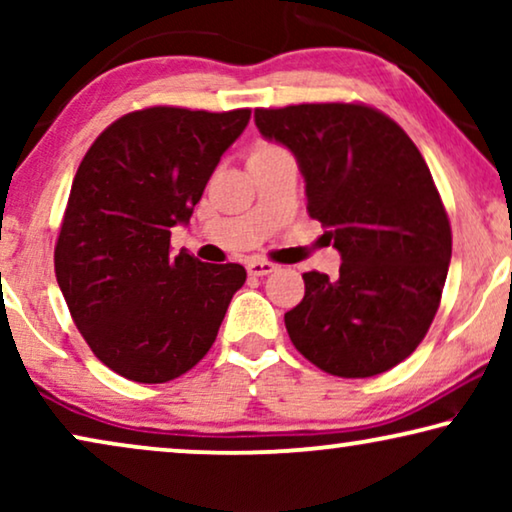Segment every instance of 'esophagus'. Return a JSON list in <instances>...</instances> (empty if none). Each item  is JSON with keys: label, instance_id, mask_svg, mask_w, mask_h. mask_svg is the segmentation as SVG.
<instances>
[{"label": "esophagus", "instance_id": "1", "mask_svg": "<svg viewBox=\"0 0 512 512\" xmlns=\"http://www.w3.org/2000/svg\"><path fill=\"white\" fill-rule=\"evenodd\" d=\"M277 265L270 263V261H258V258H254V261L247 263V272L249 275L254 277H263V275H270V272H275Z\"/></svg>", "mask_w": 512, "mask_h": 512}]
</instances>
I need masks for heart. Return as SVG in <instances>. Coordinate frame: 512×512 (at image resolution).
I'll return each mask as SVG.
<instances>
[{"label":"heart","mask_w":512,"mask_h":512,"mask_svg":"<svg viewBox=\"0 0 512 512\" xmlns=\"http://www.w3.org/2000/svg\"><path fill=\"white\" fill-rule=\"evenodd\" d=\"M263 146H268V144H263Z\"/></svg>","instance_id":"heart-1"}]
</instances>
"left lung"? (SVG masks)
Wrapping results in <instances>:
<instances>
[{"mask_svg":"<svg viewBox=\"0 0 512 512\" xmlns=\"http://www.w3.org/2000/svg\"><path fill=\"white\" fill-rule=\"evenodd\" d=\"M254 118L296 156L307 212L342 256L338 277L303 275L305 298L284 314L291 342L338 377L398 366L429 331L452 258L429 165L401 125L368 104H291Z\"/></svg>","mask_w":512,"mask_h":512,"instance_id":"left-lung-1","label":"left lung"}]
</instances>
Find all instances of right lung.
<instances>
[{"mask_svg":"<svg viewBox=\"0 0 512 512\" xmlns=\"http://www.w3.org/2000/svg\"><path fill=\"white\" fill-rule=\"evenodd\" d=\"M251 109L132 111L95 139L69 193L55 277L93 354L132 382L160 384L214 345L247 270L202 263L170 235L188 223Z\"/></svg>","mask_w":512,"mask_h":512,"instance_id":"right-lung-1","label":"right lung"}]
</instances>
